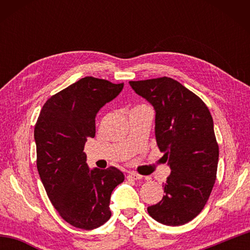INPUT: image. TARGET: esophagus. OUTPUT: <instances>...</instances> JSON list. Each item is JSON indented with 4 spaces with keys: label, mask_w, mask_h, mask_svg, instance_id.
I'll return each mask as SVG.
<instances>
[{
    "label": "esophagus",
    "mask_w": 250,
    "mask_h": 250,
    "mask_svg": "<svg viewBox=\"0 0 250 250\" xmlns=\"http://www.w3.org/2000/svg\"><path fill=\"white\" fill-rule=\"evenodd\" d=\"M128 179L129 180H140V179H142V175L138 174V173L131 172V173H129V174H128Z\"/></svg>",
    "instance_id": "1"
}]
</instances>
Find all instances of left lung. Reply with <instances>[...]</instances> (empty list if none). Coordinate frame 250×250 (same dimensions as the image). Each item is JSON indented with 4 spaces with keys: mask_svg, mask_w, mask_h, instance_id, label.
<instances>
[{
    "mask_svg": "<svg viewBox=\"0 0 250 250\" xmlns=\"http://www.w3.org/2000/svg\"><path fill=\"white\" fill-rule=\"evenodd\" d=\"M155 110V139L171 174L164 196L147 207L156 222L180 226L201 213L216 180L218 145L214 122L201 98L168 77L129 82Z\"/></svg>",
    "mask_w": 250,
    "mask_h": 250,
    "instance_id": "obj_1",
    "label": "left lung"
}]
</instances>
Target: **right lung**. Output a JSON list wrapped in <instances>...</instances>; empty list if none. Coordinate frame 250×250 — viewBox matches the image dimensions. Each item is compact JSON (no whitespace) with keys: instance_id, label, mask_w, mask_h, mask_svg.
<instances>
[{"instance_id":"add662e5","label":"right lung","mask_w":250,"mask_h":250,"mask_svg":"<svg viewBox=\"0 0 250 250\" xmlns=\"http://www.w3.org/2000/svg\"><path fill=\"white\" fill-rule=\"evenodd\" d=\"M124 83L84 77L46 101L34 139L37 170L50 202L67 223L94 229L111 216L110 196L125 175L117 167L92 168L83 152L96 134V116L120 94Z\"/></svg>"}]
</instances>
